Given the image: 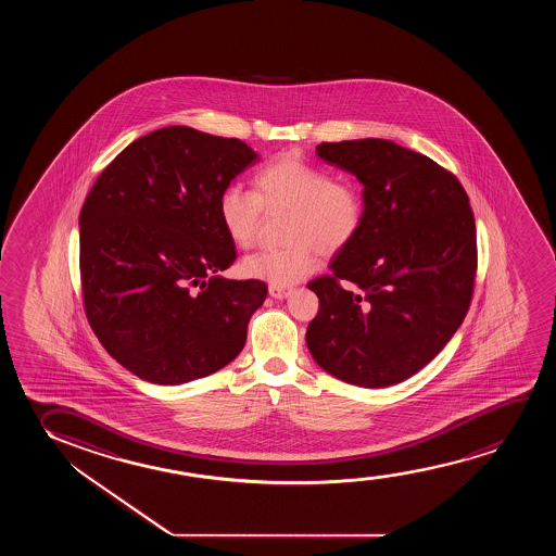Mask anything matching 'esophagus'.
I'll return each mask as SVG.
<instances>
[{
	"label": "esophagus",
	"mask_w": 556,
	"mask_h": 556,
	"mask_svg": "<svg viewBox=\"0 0 556 556\" xmlns=\"http://www.w3.org/2000/svg\"><path fill=\"white\" fill-rule=\"evenodd\" d=\"M292 289L290 287H277V285H269V296L275 300H282V298L289 296Z\"/></svg>",
	"instance_id": "34e87169"
}]
</instances>
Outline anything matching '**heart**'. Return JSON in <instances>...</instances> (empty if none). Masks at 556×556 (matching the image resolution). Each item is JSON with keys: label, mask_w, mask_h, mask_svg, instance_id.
Wrapping results in <instances>:
<instances>
[{"label": "heart", "mask_w": 556, "mask_h": 556, "mask_svg": "<svg viewBox=\"0 0 556 556\" xmlns=\"http://www.w3.org/2000/svg\"><path fill=\"white\" fill-rule=\"evenodd\" d=\"M254 191L226 186L218 198V218L229 239L249 249L258 239L264 211L289 213L282 239L287 247L254 252L243 271L277 287H289L319 266L323 256L345 251L365 224V198L357 184L332 178L327 168L282 153L254 173Z\"/></svg>", "instance_id": "heart-1"}]
</instances>
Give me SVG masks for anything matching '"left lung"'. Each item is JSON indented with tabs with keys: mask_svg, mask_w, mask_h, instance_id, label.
<instances>
[{
	"mask_svg": "<svg viewBox=\"0 0 556 556\" xmlns=\"http://www.w3.org/2000/svg\"><path fill=\"white\" fill-rule=\"evenodd\" d=\"M365 186V224L307 287L313 358L358 388H388L433 361L471 305L477 228L464 186L427 155L380 138L320 142Z\"/></svg>",
	"mask_w": 556,
	"mask_h": 556,
	"instance_id": "left-lung-1",
	"label": "left lung"
}]
</instances>
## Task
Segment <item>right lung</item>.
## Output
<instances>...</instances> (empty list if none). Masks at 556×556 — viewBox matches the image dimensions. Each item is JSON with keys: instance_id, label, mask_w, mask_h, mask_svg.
Masks as SVG:
<instances>
[{"instance_id": "1", "label": "right lung", "mask_w": 556, "mask_h": 556, "mask_svg": "<svg viewBox=\"0 0 556 556\" xmlns=\"http://www.w3.org/2000/svg\"><path fill=\"white\" fill-rule=\"evenodd\" d=\"M256 157L239 138L175 125L135 140L92 184L79 214L85 315L140 380L205 378L243 350L267 285L216 275L237 258L218 198Z\"/></svg>"}]
</instances>
